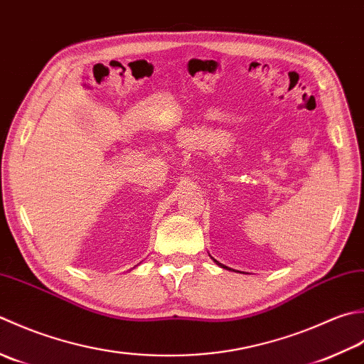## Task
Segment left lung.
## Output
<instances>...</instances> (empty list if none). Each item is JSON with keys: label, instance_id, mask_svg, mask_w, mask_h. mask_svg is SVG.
<instances>
[{"label": "left lung", "instance_id": "8db88e82", "mask_svg": "<svg viewBox=\"0 0 364 364\" xmlns=\"http://www.w3.org/2000/svg\"><path fill=\"white\" fill-rule=\"evenodd\" d=\"M213 261H215V259H213ZM215 264H217V265H220L221 267V269H226V270H231V269H229V267H226V265H223V264H220L218 261H215Z\"/></svg>", "mask_w": 364, "mask_h": 364}]
</instances>
